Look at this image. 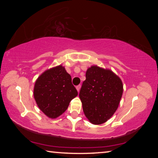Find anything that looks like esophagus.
<instances>
[{
  "label": "esophagus",
  "mask_w": 158,
  "mask_h": 158,
  "mask_svg": "<svg viewBox=\"0 0 158 158\" xmlns=\"http://www.w3.org/2000/svg\"><path fill=\"white\" fill-rule=\"evenodd\" d=\"M81 85H77V86L76 87V89H77V91L79 92V90H80V89H81Z\"/></svg>",
  "instance_id": "34e87169"
}]
</instances>
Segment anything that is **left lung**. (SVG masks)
Instances as JSON below:
<instances>
[{
  "mask_svg": "<svg viewBox=\"0 0 158 158\" xmlns=\"http://www.w3.org/2000/svg\"><path fill=\"white\" fill-rule=\"evenodd\" d=\"M123 92V82L114 72L92 65L79 95L85 116L94 125L106 122L118 107Z\"/></svg>",
  "mask_w": 158,
  "mask_h": 158,
  "instance_id": "obj_1",
  "label": "left lung"
}]
</instances>
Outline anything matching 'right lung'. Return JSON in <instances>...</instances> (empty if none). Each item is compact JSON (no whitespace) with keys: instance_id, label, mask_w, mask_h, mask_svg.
Instances as JSON below:
<instances>
[{"instance_id":"obj_1","label":"right lung","mask_w":158,"mask_h":158,"mask_svg":"<svg viewBox=\"0 0 158 158\" xmlns=\"http://www.w3.org/2000/svg\"><path fill=\"white\" fill-rule=\"evenodd\" d=\"M77 95L71 76L62 65L47 69L35 83V100L39 109L49 118H56L63 114Z\"/></svg>"}]
</instances>
